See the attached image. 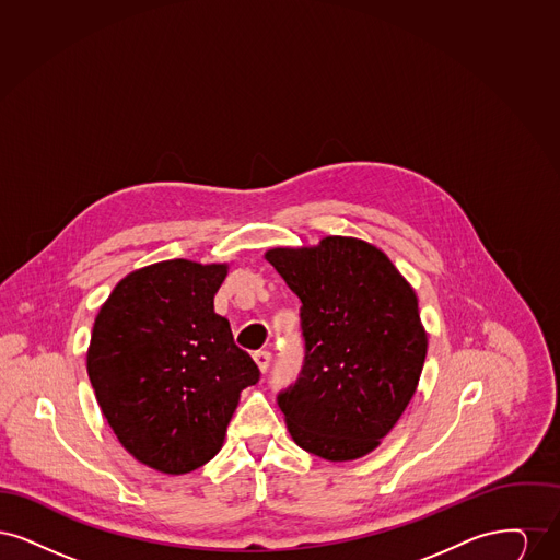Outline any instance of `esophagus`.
<instances>
[{
  "instance_id": "obj_1",
  "label": "esophagus",
  "mask_w": 560,
  "mask_h": 560,
  "mask_svg": "<svg viewBox=\"0 0 560 560\" xmlns=\"http://www.w3.org/2000/svg\"><path fill=\"white\" fill-rule=\"evenodd\" d=\"M270 352L267 350H258V352H254V361H256V365H258V370L265 373L268 370V365H270Z\"/></svg>"
}]
</instances>
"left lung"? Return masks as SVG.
I'll list each match as a JSON object with an SVG mask.
<instances>
[{
	"mask_svg": "<svg viewBox=\"0 0 560 560\" xmlns=\"http://www.w3.org/2000/svg\"><path fill=\"white\" fill-rule=\"evenodd\" d=\"M265 258L302 302V372L277 395L295 445L329 462L368 455L399 422L424 368L413 288L382 249L352 237Z\"/></svg>",
	"mask_w": 560,
	"mask_h": 560,
	"instance_id": "left-lung-1",
	"label": "left lung"
}]
</instances>
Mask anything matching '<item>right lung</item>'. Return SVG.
<instances>
[{"instance_id": "1", "label": "right lung", "mask_w": 560, "mask_h": 560, "mask_svg": "<svg viewBox=\"0 0 560 560\" xmlns=\"http://www.w3.org/2000/svg\"><path fill=\"white\" fill-rule=\"evenodd\" d=\"M226 265L165 260L121 279L94 320L88 375L119 443L165 475L220 452L243 388L260 380L213 313Z\"/></svg>"}]
</instances>
